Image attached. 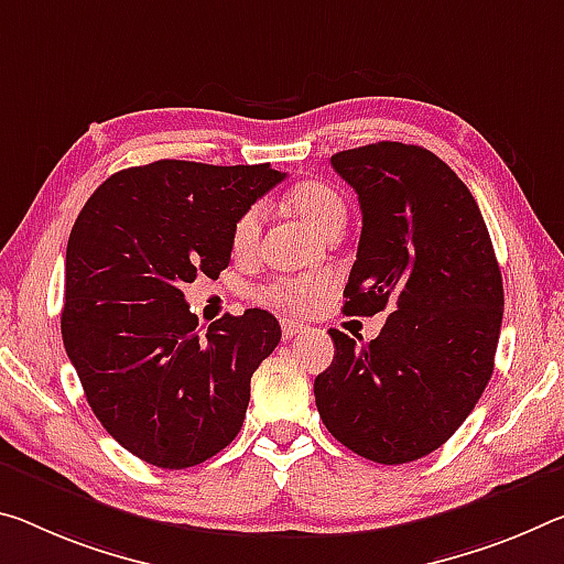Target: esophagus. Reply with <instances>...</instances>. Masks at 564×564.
Instances as JSON below:
<instances>
[{
	"instance_id": "34e87169",
	"label": "esophagus",
	"mask_w": 564,
	"mask_h": 564,
	"mask_svg": "<svg viewBox=\"0 0 564 564\" xmlns=\"http://www.w3.org/2000/svg\"><path fill=\"white\" fill-rule=\"evenodd\" d=\"M303 330H306L303 324H296V321H283V338H293L303 334Z\"/></svg>"
}]
</instances>
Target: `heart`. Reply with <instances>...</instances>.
<instances>
[{
	"instance_id": "heart-1",
	"label": "heart",
	"mask_w": 564,
	"mask_h": 564,
	"mask_svg": "<svg viewBox=\"0 0 564 564\" xmlns=\"http://www.w3.org/2000/svg\"><path fill=\"white\" fill-rule=\"evenodd\" d=\"M291 208L308 223L321 236H330L344 228L346 223V203L334 187L318 181L301 183L289 195ZM263 226V205H248L234 223L230 230V243L238 256H248L256 248L258 236ZM330 291L328 273H306L293 275V279H279L263 285L258 299L271 303L275 308L289 311V314H308Z\"/></svg>"
}]
</instances>
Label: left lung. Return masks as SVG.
<instances>
[{
    "label": "left lung",
    "mask_w": 564,
    "mask_h": 564,
    "mask_svg": "<svg viewBox=\"0 0 564 564\" xmlns=\"http://www.w3.org/2000/svg\"><path fill=\"white\" fill-rule=\"evenodd\" d=\"M330 165L364 216L344 311L394 314L361 346L328 330L336 354L314 381L318 414L364 459H422L457 432L495 371L505 311L495 248L469 187L429 150L383 140Z\"/></svg>",
    "instance_id": "1"
}]
</instances>
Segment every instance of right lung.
Wrapping results in <instances>:
<instances>
[{
	"instance_id": "add662e5",
	"label": "right lung",
	"mask_w": 564,
	"mask_h": 564,
	"mask_svg": "<svg viewBox=\"0 0 564 564\" xmlns=\"http://www.w3.org/2000/svg\"><path fill=\"white\" fill-rule=\"evenodd\" d=\"M283 177L268 163L155 160L107 177L79 210L62 341L107 434L153 467H195L243 426L279 321L248 308L203 330L181 289L226 271L236 218Z\"/></svg>"
}]
</instances>
